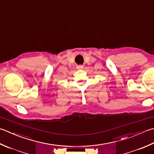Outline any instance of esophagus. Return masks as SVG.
<instances>
[{"label": "esophagus", "instance_id": "esophagus-1", "mask_svg": "<svg viewBox=\"0 0 154 154\" xmlns=\"http://www.w3.org/2000/svg\"><path fill=\"white\" fill-rule=\"evenodd\" d=\"M77 69H83V66L81 65H77Z\"/></svg>", "mask_w": 154, "mask_h": 154}]
</instances>
